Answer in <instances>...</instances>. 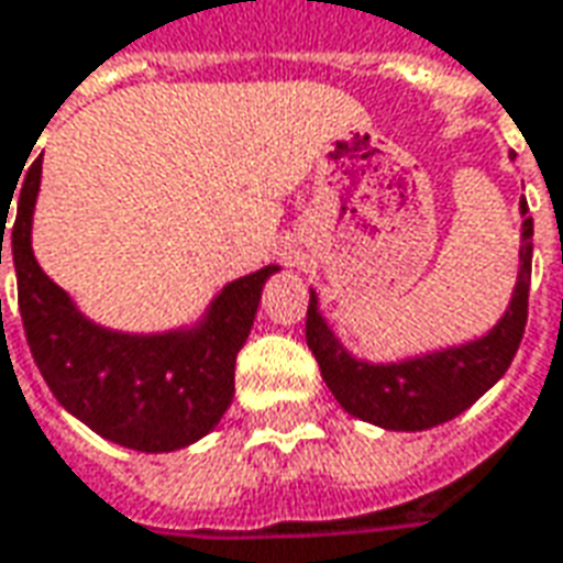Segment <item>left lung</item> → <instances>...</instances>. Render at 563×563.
<instances>
[{
    "label": "left lung",
    "mask_w": 563,
    "mask_h": 563,
    "mask_svg": "<svg viewBox=\"0 0 563 563\" xmlns=\"http://www.w3.org/2000/svg\"><path fill=\"white\" fill-rule=\"evenodd\" d=\"M515 158V155H512ZM521 246L518 277L503 317L487 332L460 344L420 350L399 360H363L322 317L320 295L310 286L305 338L313 350L325 387L353 418L375 423L380 430L420 432L457 418L478 402L512 363L525 335L530 292V255H533V219L521 198Z\"/></svg>",
    "instance_id": "8db88e82"
}]
</instances>
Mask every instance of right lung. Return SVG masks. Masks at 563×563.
I'll list each match as a JSON object with an SVG mask.
<instances>
[{
    "label": "right lung",
    "instance_id": "obj_1",
    "mask_svg": "<svg viewBox=\"0 0 563 563\" xmlns=\"http://www.w3.org/2000/svg\"><path fill=\"white\" fill-rule=\"evenodd\" d=\"M21 183L18 216L8 231L18 301L33 360L57 402L97 435L145 454L188 448L213 432L234 399V363L253 329L262 286L280 265L225 283L191 322L164 332L112 329L90 320L35 262L42 158ZM2 241L5 225L0 265Z\"/></svg>",
    "mask_w": 563,
    "mask_h": 563
}]
</instances>
